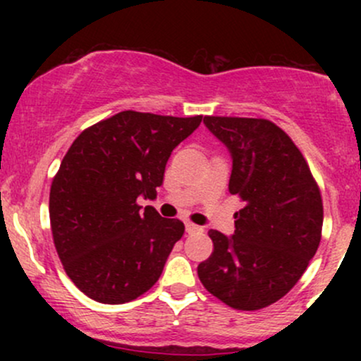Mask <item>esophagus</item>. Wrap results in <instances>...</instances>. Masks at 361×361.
<instances>
[{
	"instance_id": "34e87169",
	"label": "esophagus",
	"mask_w": 361,
	"mask_h": 361,
	"mask_svg": "<svg viewBox=\"0 0 361 361\" xmlns=\"http://www.w3.org/2000/svg\"><path fill=\"white\" fill-rule=\"evenodd\" d=\"M185 226H186V233H198V231H202V227L195 226L192 222H186Z\"/></svg>"
}]
</instances>
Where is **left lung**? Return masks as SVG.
<instances>
[{
  "label": "left lung",
  "instance_id": "obj_1",
  "mask_svg": "<svg viewBox=\"0 0 361 361\" xmlns=\"http://www.w3.org/2000/svg\"><path fill=\"white\" fill-rule=\"evenodd\" d=\"M205 127L229 151V192L244 207L234 234L210 229L214 252L198 264L212 295L238 310L273 304L299 281L316 255L322 200L292 139L264 118L205 117Z\"/></svg>",
  "mask_w": 361,
  "mask_h": 361
}]
</instances>
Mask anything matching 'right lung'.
<instances>
[{"mask_svg":"<svg viewBox=\"0 0 361 361\" xmlns=\"http://www.w3.org/2000/svg\"><path fill=\"white\" fill-rule=\"evenodd\" d=\"M197 117L120 111L82 130L54 178L49 215L57 255L73 283L102 304L137 299L159 280L183 222L137 200H154L173 149Z\"/></svg>","mask_w":361,"mask_h":361,"instance_id":"1","label":"right lung"}]
</instances>
